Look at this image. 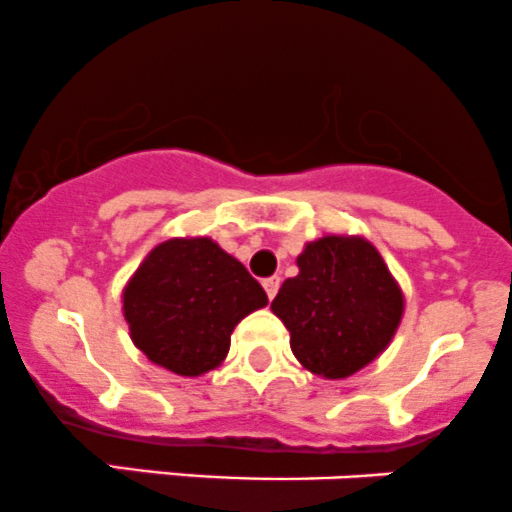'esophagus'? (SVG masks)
<instances>
[{"label":"esophagus","instance_id":"1","mask_svg":"<svg viewBox=\"0 0 512 512\" xmlns=\"http://www.w3.org/2000/svg\"><path fill=\"white\" fill-rule=\"evenodd\" d=\"M263 288H266V295L268 298H276L278 288H281V278L278 276H271V278H263Z\"/></svg>","mask_w":512,"mask_h":512}]
</instances>
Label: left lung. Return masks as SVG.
Returning a JSON list of instances; mask_svg holds the SVG:
<instances>
[{
    "instance_id": "left-lung-1",
    "label": "left lung",
    "mask_w": 512,
    "mask_h": 512,
    "mask_svg": "<svg viewBox=\"0 0 512 512\" xmlns=\"http://www.w3.org/2000/svg\"><path fill=\"white\" fill-rule=\"evenodd\" d=\"M271 310L291 333L300 365L325 379H345L392 342L404 295L387 263L362 236H323L295 258Z\"/></svg>"
}]
</instances>
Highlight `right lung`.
Listing matches in <instances>:
<instances>
[{"mask_svg":"<svg viewBox=\"0 0 512 512\" xmlns=\"http://www.w3.org/2000/svg\"><path fill=\"white\" fill-rule=\"evenodd\" d=\"M266 303V291L244 263L207 236L162 241L123 291L135 347L182 377L219 367L236 325Z\"/></svg>","mask_w":512,"mask_h":512,"instance_id":"right-lung-1","label":"right lung"}]
</instances>
